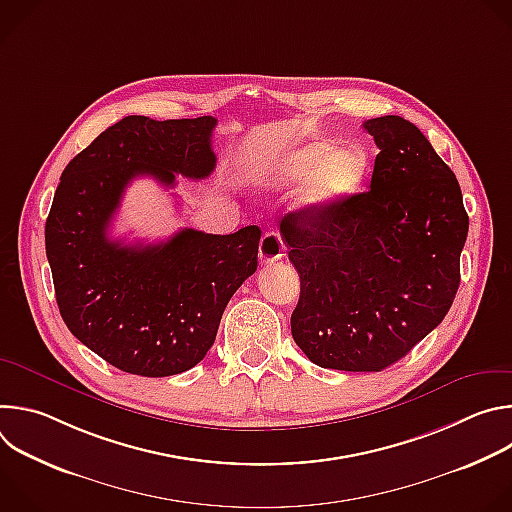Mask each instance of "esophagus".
Masks as SVG:
<instances>
[{
    "mask_svg": "<svg viewBox=\"0 0 512 512\" xmlns=\"http://www.w3.org/2000/svg\"><path fill=\"white\" fill-rule=\"evenodd\" d=\"M283 251H285V245H283L279 233L269 231V233H265L261 237V243H259V259H261V263H273V261L281 259Z\"/></svg>",
    "mask_w": 512,
    "mask_h": 512,
    "instance_id": "34e87169",
    "label": "esophagus"
}]
</instances>
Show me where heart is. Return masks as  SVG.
Wrapping results in <instances>:
<instances>
[{
    "label": "heart",
    "instance_id": "b5f03b06",
    "mask_svg": "<svg viewBox=\"0 0 512 512\" xmlns=\"http://www.w3.org/2000/svg\"><path fill=\"white\" fill-rule=\"evenodd\" d=\"M373 170L371 152L362 143L336 145L314 139L294 145L253 166V180L267 188H287L302 182L296 206L308 214H326L356 196Z\"/></svg>",
    "mask_w": 512,
    "mask_h": 512
}]
</instances>
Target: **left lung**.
<instances>
[{"label": "left lung", "instance_id": "obj_1", "mask_svg": "<svg viewBox=\"0 0 512 512\" xmlns=\"http://www.w3.org/2000/svg\"><path fill=\"white\" fill-rule=\"evenodd\" d=\"M379 148L371 190L326 214L289 212L281 237L302 291L291 336L322 369L377 373L440 324L460 285V184L407 119L362 125Z\"/></svg>", "mask_w": 512, "mask_h": 512}]
</instances>
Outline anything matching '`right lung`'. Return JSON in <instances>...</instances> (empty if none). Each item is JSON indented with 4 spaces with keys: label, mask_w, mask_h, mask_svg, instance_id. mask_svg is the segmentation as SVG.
<instances>
[{
    "label": "right lung",
    "mask_w": 512,
    "mask_h": 512,
    "mask_svg": "<svg viewBox=\"0 0 512 512\" xmlns=\"http://www.w3.org/2000/svg\"><path fill=\"white\" fill-rule=\"evenodd\" d=\"M210 115L156 121L129 115L70 160L46 218V257L68 330L115 369L139 377L184 373L206 356L223 312L255 273L259 227L233 235L182 229L162 243L107 235L127 184L214 166Z\"/></svg>",
    "instance_id": "obj_1"
}]
</instances>
